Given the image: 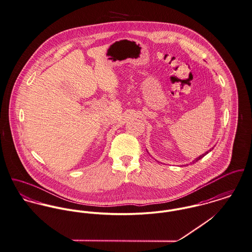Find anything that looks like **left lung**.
Returning a JSON list of instances; mask_svg holds the SVG:
<instances>
[{
  "instance_id": "1",
  "label": "left lung",
  "mask_w": 252,
  "mask_h": 252,
  "mask_svg": "<svg viewBox=\"0 0 252 252\" xmlns=\"http://www.w3.org/2000/svg\"><path fill=\"white\" fill-rule=\"evenodd\" d=\"M212 149H213V148H212ZM212 149H210V150H208V151H207L206 153H204V154H202V155H201V156H199V157H198V158H196V159H195V160H193V161H192V162H195V161H197V160H200V159H201V158H203V157H204V156H205V155H206V154H208V153H209V152H210V151H212Z\"/></svg>"
}]
</instances>
